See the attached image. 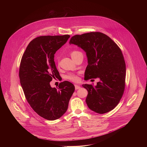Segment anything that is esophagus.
I'll return each mask as SVG.
<instances>
[{"instance_id": "esophagus-1", "label": "esophagus", "mask_w": 147, "mask_h": 147, "mask_svg": "<svg viewBox=\"0 0 147 147\" xmlns=\"http://www.w3.org/2000/svg\"><path fill=\"white\" fill-rule=\"evenodd\" d=\"M80 88V85H75V89H76V90L79 89Z\"/></svg>"}]
</instances>
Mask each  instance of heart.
Masks as SVG:
<instances>
[{
	"label": "heart",
	"instance_id": "obj_1",
	"mask_svg": "<svg viewBox=\"0 0 147 147\" xmlns=\"http://www.w3.org/2000/svg\"><path fill=\"white\" fill-rule=\"evenodd\" d=\"M82 53L78 51H76V50H74V51H73L71 52V58L75 57V56H77V55H79ZM64 78L65 79H67V80H69L70 81H72V82H77L79 80V78L78 77L77 74H75V73H69L67 75H65L64 76Z\"/></svg>",
	"mask_w": 147,
	"mask_h": 147
}]
</instances>
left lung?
Instances as JSON below:
<instances>
[{
  "mask_svg": "<svg viewBox=\"0 0 147 147\" xmlns=\"http://www.w3.org/2000/svg\"><path fill=\"white\" fill-rule=\"evenodd\" d=\"M69 44L86 52L88 64L84 79H100L95 86L82 85L88 92L85 100L88 107L101 114L111 111L118 105L125 87L126 63L121 50L108 36L99 32L75 35Z\"/></svg>",
  "mask_w": 147,
  "mask_h": 147,
  "instance_id": "left-lung-1",
  "label": "left lung"
}]
</instances>
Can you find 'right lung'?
<instances>
[{"label": "right lung", "instance_id": "obj_1", "mask_svg": "<svg viewBox=\"0 0 147 147\" xmlns=\"http://www.w3.org/2000/svg\"><path fill=\"white\" fill-rule=\"evenodd\" d=\"M70 37L43 36L29 43L21 58L19 78L29 105L39 116L49 121L59 119L67 111L74 85L69 82L52 88L50 82L59 73L54 61L55 54Z\"/></svg>", "mask_w": 147, "mask_h": 147}]
</instances>
